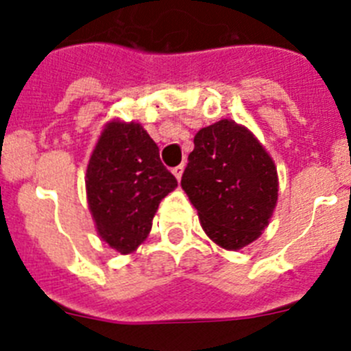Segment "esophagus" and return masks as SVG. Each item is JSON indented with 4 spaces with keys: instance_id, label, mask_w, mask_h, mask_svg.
I'll use <instances>...</instances> for the list:
<instances>
[{
    "instance_id": "1",
    "label": "esophagus",
    "mask_w": 351,
    "mask_h": 351,
    "mask_svg": "<svg viewBox=\"0 0 351 351\" xmlns=\"http://www.w3.org/2000/svg\"><path fill=\"white\" fill-rule=\"evenodd\" d=\"M182 172H184V165H178V167H173V169H172V173L176 176V179H178V181H181Z\"/></svg>"
}]
</instances>
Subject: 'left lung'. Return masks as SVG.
<instances>
[{
  "mask_svg": "<svg viewBox=\"0 0 351 351\" xmlns=\"http://www.w3.org/2000/svg\"><path fill=\"white\" fill-rule=\"evenodd\" d=\"M181 186L214 244L239 251L267 228L278 204V170L255 133L232 119L198 130Z\"/></svg>",
  "mask_w": 351,
  "mask_h": 351,
  "instance_id": "obj_1",
  "label": "left lung"
}]
</instances>
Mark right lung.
<instances>
[{
  "mask_svg": "<svg viewBox=\"0 0 351 351\" xmlns=\"http://www.w3.org/2000/svg\"><path fill=\"white\" fill-rule=\"evenodd\" d=\"M176 188L141 123L108 121L86 170L88 206L101 241L121 255L133 253L147 239L161 198Z\"/></svg>",
  "mask_w": 351,
  "mask_h": 351,
  "instance_id": "obj_1",
  "label": "right lung"
}]
</instances>
